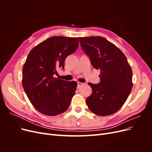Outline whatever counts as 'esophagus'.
<instances>
[{
	"instance_id": "34e87169",
	"label": "esophagus",
	"mask_w": 152,
	"mask_h": 152,
	"mask_svg": "<svg viewBox=\"0 0 152 152\" xmlns=\"http://www.w3.org/2000/svg\"><path fill=\"white\" fill-rule=\"evenodd\" d=\"M84 84V83H82V82H77V87H78V88H79V87H80L81 86H83Z\"/></svg>"
}]
</instances>
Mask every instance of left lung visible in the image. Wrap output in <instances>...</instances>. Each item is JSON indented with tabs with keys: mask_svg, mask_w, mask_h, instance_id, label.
I'll return each instance as SVG.
<instances>
[{
	"mask_svg": "<svg viewBox=\"0 0 152 152\" xmlns=\"http://www.w3.org/2000/svg\"><path fill=\"white\" fill-rule=\"evenodd\" d=\"M92 65L101 70L100 82L88 83L92 94L86 98L91 111L100 116L117 112L125 103L132 87V72L124 54L102 37H79Z\"/></svg>",
	"mask_w": 152,
	"mask_h": 152,
	"instance_id": "1",
	"label": "left lung"
}]
</instances>
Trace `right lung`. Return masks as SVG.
Instances as JSON below:
<instances>
[{
  "instance_id": "right-lung-1",
  "label": "right lung",
  "mask_w": 152,
  "mask_h": 152,
  "mask_svg": "<svg viewBox=\"0 0 152 152\" xmlns=\"http://www.w3.org/2000/svg\"><path fill=\"white\" fill-rule=\"evenodd\" d=\"M78 47L77 37L54 36L36 45L27 56L23 66V87L34 108L45 115L61 114L70 106L77 83L54 75Z\"/></svg>"
}]
</instances>
